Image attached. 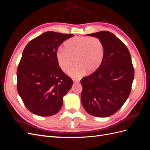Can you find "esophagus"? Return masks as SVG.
I'll use <instances>...</instances> for the list:
<instances>
[{
	"label": "esophagus",
	"instance_id": "esophagus-1",
	"mask_svg": "<svg viewBox=\"0 0 150 150\" xmlns=\"http://www.w3.org/2000/svg\"><path fill=\"white\" fill-rule=\"evenodd\" d=\"M73 81L74 83H79V81L78 79H73Z\"/></svg>",
	"mask_w": 150,
	"mask_h": 150
}]
</instances>
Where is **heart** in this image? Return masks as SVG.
<instances>
[{
  "label": "heart",
  "instance_id": "obj_1",
  "mask_svg": "<svg viewBox=\"0 0 150 150\" xmlns=\"http://www.w3.org/2000/svg\"><path fill=\"white\" fill-rule=\"evenodd\" d=\"M66 49L59 47L56 53L59 66L64 72L69 71L75 61L77 64L69 71L73 78H79L86 71L93 72L100 66L104 56L101 40L89 36H78L67 40Z\"/></svg>",
  "mask_w": 150,
  "mask_h": 150
}]
</instances>
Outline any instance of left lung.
Segmentation results:
<instances>
[{
    "label": "left lung",
    "instance_id": "left-lung-1",
    "mask_svg": "<svg viewBox=\"0 0 150 150\" xmlns=\"http://www.w3.org/2000/svg\"><path fill=\"white\" fill-rule=\"evenodd\" d=\"M101 40L104 56L93 73L81 80V99L89 115L108 117L123 105L131 93L134 70L129 50L116 36L109 31L91 34Z\"/></svg>",
    "mask_w": 150,
    "mask_h": 150
}]
</instances>
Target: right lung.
I'll list each match as a JSON object with an SVG mask.
<instances>
[{"mask_svg":"<svg viewBox=\"0 0 150 150\" xmlns=\"http://www.w3.org/2000/svg\"><path fill=\"white\" fill-rule=\"evenodd\" d=\"M71 34L46 32L26 45L17 70V89L24 105L40 116L56 114L73 82L59 66L56 53Z\"/></svg>","mask_w":150,"mask_h":150,"instance_id":"right-lung-1","label":"right lung"}]
</instances>
